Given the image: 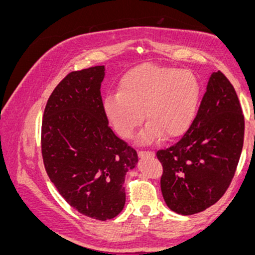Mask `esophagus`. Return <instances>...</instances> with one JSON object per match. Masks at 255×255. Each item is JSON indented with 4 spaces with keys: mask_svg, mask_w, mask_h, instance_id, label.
Returning a JSON list of instances; mask_svg holds the SVG:
<instances>
[{
    "mask_svg": "<svg viewBox=\"0 0 255 255\" xmlns=\"http://www.w3.org/2000/svg\"><path fill=\"white\" fill-rule=\"evenodd\" d=\"M137 156H139L140 158L152 157V156H153V152H152V151H137Z\"/></svg>",
    "mask_w": 255,
    "mask_h": 255,
    "instance_id": "1",
    "label": "esophagus"
}]
</instances>
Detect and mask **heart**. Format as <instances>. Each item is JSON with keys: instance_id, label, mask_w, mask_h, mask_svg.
Wrapping results in <instances>:
<instances>
[{"instance_id": "b5f03b06", "label": "heart", "mask_w": 255, "mask_h": 255, "mask_svg": "<svg viewBox=\"0 0 255 255\" xmlns=\"http://www.w3.org/2000/svg\"><path fill=\"white\" fill-rule=\"evenodd\" d=\"M200 93V81L192 71L142 63L122 75L119 92L104 98L103 109L125 139L133 136L144 118L147 124L139 141L147 145L182 135L194 121Z\"/></svg>"}]
</instances>
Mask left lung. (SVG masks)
Returning a JSON list of instances; mask_svg holds the SVG:
<instances>
[{
    "instance_id": "1",
    "label": "left lung",
    "mask_w": 255,
    "mask_h": 255,
    "mask_svg": "<svg viewBox=\"0 0 255 255\" xmlns=\"http://www.w3.org/2000/svg\"><path fill=\"white\" fill-rule=\"evenodd\" d=\"M245 119L235 89L222 72L209 79L194 121L170 147L157 151L160 189L171 211L201 212L223 197L235 174Z\"/></svg>"
}]
</instances>
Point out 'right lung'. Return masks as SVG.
<instances>
[{
	"label": "right lung",
	"instance_id": "1",
	"mask_svg": "<svg viewBox=\"0 0 255 255\" xmlns=\"http://www.w3.org/2000/svg\"><path fill=\"white\" fill-rule=\"evenodd\" d=\"M105 67L72 72L48 99L42 122L44 166L58 193L87 217L107 221L126 203L125 177L134 148L115 135L103 109Z\"/></svg>",
	"mask_w": 255,
	"mask_h": 255
}]
</instances>
